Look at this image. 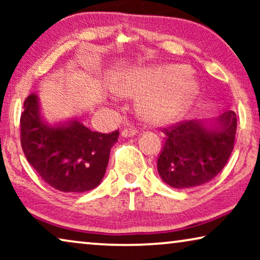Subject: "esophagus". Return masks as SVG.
Wrapping results in <instances>:
<instances>
[{"mask_svg": "<svg viewBox=\"0 0 260 260\" xmlns=\"http://www.w3.org/2000/svg\"><path fill=\"white\" fill-rule=\"evenodd\" d=\"M137 134V131L135 129H124L122 133H120V136H122L123 138H129V137H134L135 135Z\"/></svg>", "mask_w": 260, "mask_h": 260, "instance_id": "obj_1", "label": "esophagus"}]
</instances>
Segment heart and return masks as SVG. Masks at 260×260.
Listing matches in <instances>:
<instances>
[{
  "label": "heart",
  "mask_w": 260,
  "mask_h": 260,
  "mask_svg": "<svg viewBox=\"0 0 260 260\" xmlns=\"http://www.w3.org/2000/svg\"><path fill=\"white\" fill-rule=\"evenodd\" d=\"M189 67L180 63L135 67L116 81L115 88L127 97H138V112L152 125H168L183 117L199 93V83Z\"/></svg>",
  "instance_id": "heart-1"
}]
</instances>
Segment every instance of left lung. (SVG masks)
<instances>
[{
	"mask_svg": "<svg viewBox=\"0 0 260 260\" xmlns=\"http://www.w3.org/2000/svg\"><path fill=\"white\" fill-rule=\"evenodd\" d=\"M237 115L226 111L213 119H191L165 129L157 159L163 182L188 189L209 182L226 166L234 147Z\"/></svg>",
	"mask_w": 260,
	"mask_h": 260,
	"instance_id": "8db88e82",
	"label": "left lung"
}]
</instances>
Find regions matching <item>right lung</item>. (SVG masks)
Returning a JSON list of instances; mask_svg holds the SVG:
<instances>
[{"label":"right lung","mask_w":260,"mask_h":260,"mask_svg":"<svg viewBox=\"0 0 260 260\" xmlns=\"http://www.w3.org/2000/svg\"><path fill=\"white\" fill-rule=\"evenodd\" d=\"M23 110L21 145L46 183L65 193H84L101 184L118 131H91L77 118L49 123L37 93L28 95Z\"/></svg>","instance_id":"right-lung-1"}]
</instances>
